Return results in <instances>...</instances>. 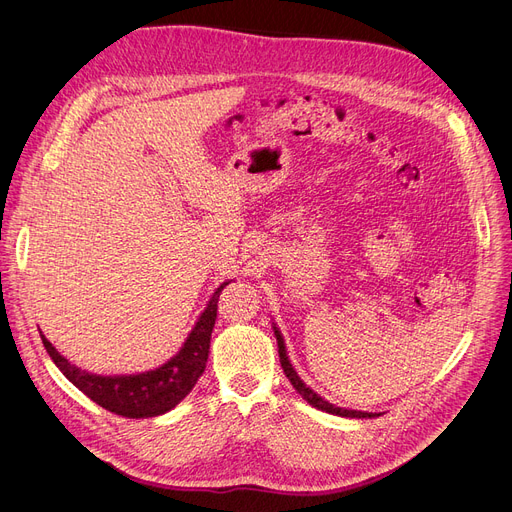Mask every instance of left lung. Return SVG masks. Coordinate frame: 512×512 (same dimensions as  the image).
Masks as SVG:
<instances>
[{"instance_id": "obj_1", "label": "left lung", "mask_w": 512, "mask_h": 512, "mask_svg": "<svg viewBox=\"0 0 512 512\" xmlns=\"http://www.w3.org/2000/svg\"><path fill=\"white\" fill-rule=\"evenodd\" d=\"M273 329H275V337H277V352H280V363H282L284 374H286V378L292 382L294 391H297V393L307 401L309 406H314V408H318V410H322V412L335 414V416H346V418H374V416H380V414H376V412H361V410L337 408L335 404H329L327 399H322L318 393H314L312 389H309V386L299 378L297 371H294V367H292V363H290V359H288L286 344H284L282 333L277 331V327H273Z\"/></svg>"}]
</instances>
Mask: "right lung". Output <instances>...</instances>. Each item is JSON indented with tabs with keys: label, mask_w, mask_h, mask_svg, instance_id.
I'll use <instances>...</instances> for the list:
<instances>
[{
	"label": "right lung",
	"mask_w": 512,
	"mask_h": 512,
	"mask_svg": "<svg viewBox=\"0 0 512 512\" xmlns=\"http://www.w3.org/2000/svg\"><path fill=\"white\" fill-rule=\"evenodd\" d=\"M228 282H224L213 292L205 312L200 314L194 324L192 333L185 339L181 350L166 361L162 367L143 374L130 376H98L89 371L72 365L66 356H61L55 346L42 335V344L49 352L53 363L59 367L76 389L83 391L91 401H96L108 412L128 418H149L160 416L168 410H173L179 401L188 395L196 380L203 376L207 359H209V344L215 318H218V301L220 292Z\"/></svg>",
	"instance_id": "1"
}]
</instances>
